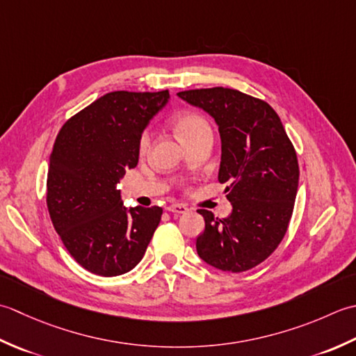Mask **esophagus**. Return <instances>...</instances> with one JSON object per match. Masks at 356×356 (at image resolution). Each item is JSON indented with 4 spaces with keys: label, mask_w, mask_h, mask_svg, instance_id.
Wrapping results in <instances>:
<instances>
[{
    "label": "esophagus",
    "mask_w": 356,
    "mask_h": 356,
    "mask_svg": "<svg viewBox=\"0 0 356 356\" xmlns=\"http://www.w3.org/2000/svg\"><path fill=\"white\" fill-rule=\"evenodd\" d=\"M165 210H169L170 213H178V215H181V213H186L188 209H187L184 204H170V206L165 207Z\"/></svg>",
    "instance_id": "34e87169"
}]
</instances>
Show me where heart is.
<instances>
[{"mask_svg": "<svg viewBox=\"0 0 356 356\" xmlns=\"http://www.w3.org/2000/svg\"><path fill=\"white\" fill-rule=\"evenodd\" d=\"M172 127L175 130V134L179 136V140L183 141L186 146H191L192 143L198 141L200 138L212 136V129L204 117H201L198 113H181L173 120ZM150 146V135L149 132H144L140 138V154L144 155Z\"/></svg>", "mask_w": 356, "mask_h": 356, "instance_id": "obj_1", "label": "heart"}]
</instances>
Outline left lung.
<instances>
[{
    "label": "left lung",
    "mask_w": 356,
    "mask_h": 356,
    "mask_svg": "<svg viewBox=\"0 0 356 356\" xmlns=\"http://www.w3.org/2000/svg\"><path fill=\"white\" fill-rule=\"evenodd\" d=\"M212 117L221 138L218 179L232 202L227 218L201 209L206 229L197 238L202 261L224 272H244L270 255L284 238L298 192L295 149L277 112L258 98L213 87L179 92Z\"/></svg>",
    "instance_id": "left-lung-1"
}]
</instances>
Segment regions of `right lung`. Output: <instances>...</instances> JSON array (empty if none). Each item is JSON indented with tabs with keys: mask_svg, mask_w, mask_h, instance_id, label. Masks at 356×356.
<instances>
[{
	"mask_svg": "<svg viewBox=\"0 0 356 356\" xmlns=\"http://www.w3.org/2000/svg\"><path fill=\"white\" fill-rule=\"evenodd\" d=\"M169 98V90L106 93L56 136L47 207L63 244L86 270L117 277L146 253L163 209L124 207L118 183L138 164L144 129Z\"/></svg>",
	"mask_w": 356,
	"mask_h": 356,
	"instance_id": "right-lung-1",
	"label": "right lung"
}]
</instances>
